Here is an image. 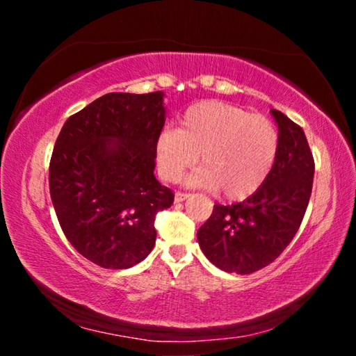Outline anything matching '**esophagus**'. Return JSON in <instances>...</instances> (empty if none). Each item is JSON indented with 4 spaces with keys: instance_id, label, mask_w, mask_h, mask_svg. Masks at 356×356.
Masks as SVG:
<instances>
[{
    "instance_id": "esophagus-1",
    "label": "esophagus",
    "mask_w": 356,
    "mask_h": 356,
    "mask_svg": "<svg viewBox=\"0 0 356 356\" xmlns=\"http://www.w3.org/2000/svg\"><path fill=\"white\" fill-rule=\"evenodd\" d=\"M188 193H182V191H177L176 195H174V202H182L185 200H188Z\"/></svg>"
}]
</instances>
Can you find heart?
I'll return each mask as SVG.
<instances>
[{
	"mask_svg": "<svg viewBox=\"0 0 356 356\" xmlns=\"http://www.w3.org/2000/svg\"><path fill=\"white\" fill-rule=\"evenodd\" d=\"M278 149L280 136L272 120L242 106L206 100L182 114L177 130L160 131L155 160L161 179L176 182L200 155L202 168L186 184L242 201L267 182Z\"/></svg>",
	"mask_w": 356,
	"mask_h": 356,
	"instance_id": "heart-1",
	"label": "heart"
}]
</instances>
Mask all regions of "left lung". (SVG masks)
I'll return each mask as SVG.
<instances>
[{"label":"left lung","instance_id":"obj_1","mask_svg":"<svg viewBox=\"0 0 356 356\" xmlns=\"http://www.w3.org/2000/svg\"><path fill=\"white\" fill-rule=\"evenodd\" d=\"M270 113L280 149L267 182L243 202L215 204L197 229L204 254L229 273L248 275L272 264L292 242L311 197L314 159L305 131L281 111Z\"/></svg>","mask_w":356,"mask_h":356}]
</instances>
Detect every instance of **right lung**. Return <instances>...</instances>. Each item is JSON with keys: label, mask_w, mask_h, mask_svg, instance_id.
Returning a JSON list of instances; mask_svg holds the SVG:
<instances>
[{"label": "right lung", "mask_w": 356, "mask_h": 356, "mask_svg": "<svg viewBox=\"0 0 356 356\" xmlns=\"http://www.w3.org/2000/svg\"><path fill=\"white\" fill-rule=\"evenodd\" d=\"M161 91L110 92L70 116L50 161V196L72 246L104 268H130L155 245L174 195L154 176Z\"/></svg>", "instance_id": "add662e5"}]
</instances>
